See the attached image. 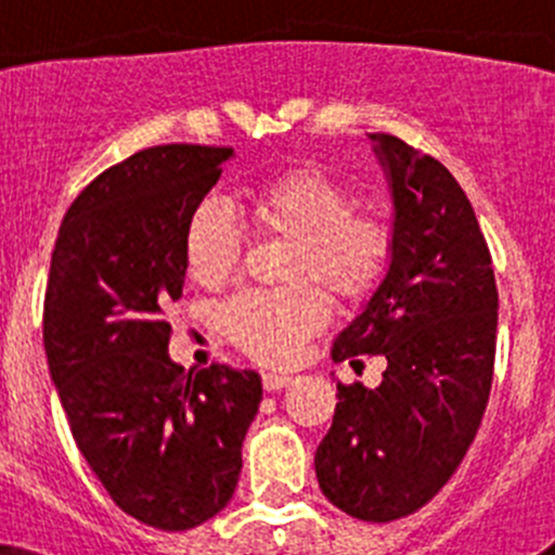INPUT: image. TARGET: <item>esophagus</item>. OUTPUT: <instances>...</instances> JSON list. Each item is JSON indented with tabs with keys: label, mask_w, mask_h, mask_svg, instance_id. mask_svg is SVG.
Instances as JSON below:
<instances>
[{
	"label": "esophagus",
	"mask_w": 555,
	"mask_h": 555,
	"mask_svg": "<svg viewBox=\"0 0 555 555\" xmlns=\"http://www.w3.org/2000/svg\"><path fill=\"white\" fill-rule=\"evenodd\" d=\"M293 384V376L289 373H266L262 376V386H266V391H282L284 386Z\"/></svg>",
	"instance_id": "34e87169"
}]
</instances>
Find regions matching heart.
Instances as JSON below:
<instances>
[{
  "instance_id": "heart-1",
  "label": "heart",
  "mask_w": 555,
  "mask_h": 555,
  "mask_svg": "<svg viewBox=\"0 0 555 555\" xmlns=\"http://www.w3.org/2000/svg\"><path fill=\"white\" fill-rule=\"evenodd\" d=\"M251 222L293 244L287 282H313L338 300L365 295L382 276L391 231L376 211H354L344 184L319 169H289L244 190ZM242 228L217 201H201L184 228V262L204 287H220L242 260ZM324 322L311 289L242 293L220 309L228 338L260 362H289Z\"/></svg>"
}]
</instances>
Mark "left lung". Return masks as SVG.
<instances>
[{"mask_svg": "<svg viewBox=\"0 0 555 555\" xmlns=\"http://www.w3.org/2000/svg\"><path fill=\"white\" fill-rule=\"evenodd\" d=\"M395 206L384 279L335 335L333 360L382 354L376 389L338 384L319 443L322 494L349 516L386 524L451 480L489 402L496 282L489 246L456 179L389 133H371Z\"/></svg>", "mask_w": 555, "mask_h": 555, "instance_id": "left-lung-1", "label": "left lung"}]
</instances>
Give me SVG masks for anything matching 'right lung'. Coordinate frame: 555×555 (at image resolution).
Returning <instances> with one entry per match:
<instances>
[{"instance_id": "add662e5", "label": "right lung", "mask_w": 555, "mask_h": 555, "mask_svg": "<svg viewBox=\"0 0 555 555\" xmlns=\"http://www.w3.org/2000/svg\"><path fill=\"white\" fill-rule=\"evenodd\" d=\"M231 158L201 144L139 150L77 195L50 260L44 354L72 438L112 502L164 531L231 502L262 400L255 371L184 373L169 357L184 228Z\"/></svg>"}]
</instances>
